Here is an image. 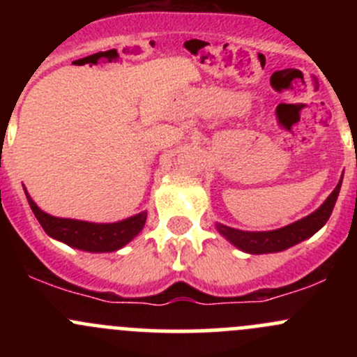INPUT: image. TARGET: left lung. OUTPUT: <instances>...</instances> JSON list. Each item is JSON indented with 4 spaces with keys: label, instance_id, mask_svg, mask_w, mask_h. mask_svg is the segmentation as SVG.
Listing matches in <instances>:
<instances>
[{
    "label": "left lung",
    "instance_id": "left-lung-1",
    "mask_svg": "<svg viewBox=\"0 0 357 357\" xmlns=\"http://www.w3.org/2000/svg\"><path fill=\"white\" fill-rule=\"evenodd\" d=\"M342 179L332 195L325 200V204L314 211L312 214H309L307 218L301 219L297 222H291V225L285 226V228L275 229V231H242V229L229 228V226L218 225V231L222 236L229 240L235 247H238L240 250L248 252V254H269V252H282L285 248H289L295 243L302 242V240L309 238V236L314 235L318 229H321L325 226V222L328 221L332 211L335 207V202H337L338 192H340Z\"/></svg>",
    "mask_w": 357,
    "mask_h": 357
}]
</instances>
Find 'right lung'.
I'll use <instances>...</instances> for the list:
<instances>
[{"mask_svg":"<svg viewBox=\"0 0 357 357\" xmlns=\"http://www.w3.org/2000/svg\"><path fill=\"white\" fill-rule=\"evenodd\" d=\"M25 195H27V202L34 212L36 219L50 236L86 252H114L124 247L142 231L146 221V212L132 215L124 221L110 222V225L53 218V215L43 212L34 204V200L29 197V193H25Z\"/></svg>","mask_w":357,"mask_h":357,"instance_id":"1","label":"right lung"}]
</instances>
